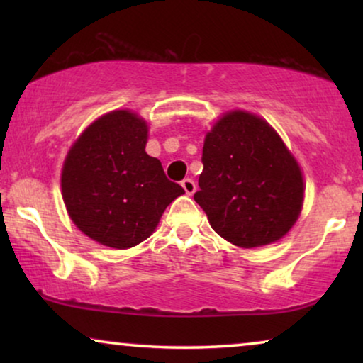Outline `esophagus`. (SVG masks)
Here are the masks:
<instances>
[{"label": "esophagus", "instance_id": "1", "mask_svg": "<svg viewBox=\"0 0 363 363\" xmlns=\"http://www.w3.org/2000/svg\"><path fill=\"white\" fill-rule=\"evenodd\" d=\"M182 186H183V190L186 191V195H193V193H195V190H196L195 182H193L191 178H185V180L182 182Z\"/></svg>", "mask_w": 363, "mask_h": 363}]
</instances>
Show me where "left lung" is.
<instances>
[{"label":"left lung","mask_w":363,"mask_h":363,"mask_svg":"<svg viewBox=\"0 0 363 363\" xmlns=\"http://www.w3.org/2000/svg\"><path fill=\"white\" fill-rule=\"evenodd\" d=\"M195 201L213 230L240 247L281 240L302 208L301 168L279 135L247 112H230L208 132Z\"/></svg>","instance_id":"obj_1"}]
</instances>
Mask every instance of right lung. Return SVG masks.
Masks as SVG:
<instances>
[{"instance_id": "add662e5", "label": "right lung", "mask_w": 363, "mask_h": 363, "mask_svg": "<svg viewBox=\"0 0 363 363\" xmlns=\"http://www.w3.org/2000/svg\"><path fill=\"white\" fill-rule=\"evenodd\" d=\"M147 123L128 111L107 113L74 143L61 186L71 220L104 246L127 250L147 240L165 208L185 193L147 155Z\"/></svg>"}]
</instances>
